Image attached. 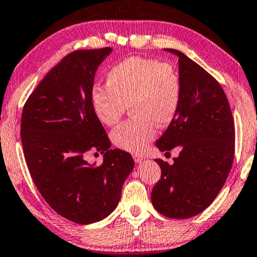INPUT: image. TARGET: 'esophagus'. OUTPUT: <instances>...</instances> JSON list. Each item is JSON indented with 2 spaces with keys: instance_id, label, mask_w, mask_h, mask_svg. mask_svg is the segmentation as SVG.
I'll list each match as a JSON object with an SVG mask.
<instances>
[{
  "instance_id": "esophagus-1",
  "label": "esophagus",
  "mask_w": 257,
  "mask_h": 257,
  "mask_svg": "<svg viewBox=\"0 0 257 257\" xmlns=\"http://www.w3.org/2000/svg\"><path fill=\"white\" fill-rule=\"evenodd\" d=\"M133 157H134V161H135L136 163L141 162V161L145 160V156H143V155H138V154H135V155L133 156Z\"/></svg>"
}]
</instances>
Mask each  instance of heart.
<instances>
[{
    "instance_id": "1",
    "label": "heart",
    "mask_w": 257,
    "mask_h": 257,
    "mask_svg": "<svg viewBox=\"0 0 257 257\" xmlns=\"http://www.w3.org/2000/svg\"><path fill=\"white\" fill-rule=\"evenodd\" d=\"M93 110L98 121L112 126L128 107L133 117L111 133L114 145L129 153L145 152L156 136V125L167 128L182 102V78L173 64L129 57L108 71L107 87L93 88Z\"/></svg>"
}]
</instances>
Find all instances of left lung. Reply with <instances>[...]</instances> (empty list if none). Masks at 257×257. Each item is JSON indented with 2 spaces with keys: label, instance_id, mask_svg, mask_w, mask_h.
<instances>
[{
  "label": "left lung",
  "instance_id": "left-lung-1",
  "mask_svg": "<svg viewBox=\"0 0 257 257\" xmlns=\"http://www.w3.org/2000/svg\"><path fill=\"white\" fill-rule=\"evenodd\" d=\"M179 57L182 102L176 117L156 141L161 152L179 148L174 163L156 159L161 180L152 203L170 218H189L213 203L230 172L235 153V125L220 83L187 55Z\"/></svg>",
  "mask_w": 257,
  "mask_h": 257
}]
</instances>
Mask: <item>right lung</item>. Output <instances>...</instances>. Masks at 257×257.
Masks as SVG:
<instances>
[{
	"label": "right lung",
	"instance_id": "obj_1",
	"mask_svg": "<svg viewBox=\"0 0 257 257\" xmlns=\"http://www.w3.org/2000/svg\"><path fill=\"white\" fill-rule=\"evenodd\" d=\"M111 48L76 50L48 73L27 100L21 118L23 154L35 186L57 214L80 224L103 220L117 207L134 168L111 143L91 107L95 73ZM104 154L97 167L89 152Z\"/></svg>",
	"mask_w": 257,
	"mask_h": 257
}]
</instances>
